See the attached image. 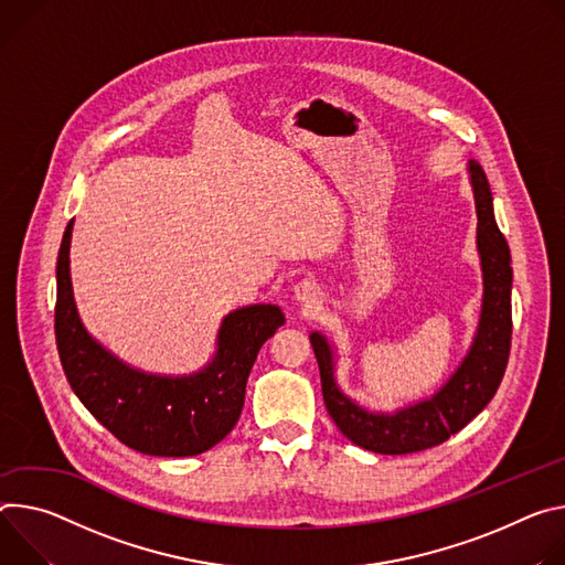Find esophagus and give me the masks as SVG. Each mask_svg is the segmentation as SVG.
<instances>
[{
	"mask_svg": "<svg viewBox=\"0 0 565 565\" xmlns=\"http://www.w3.org/2000/svg\"><path fill=\"white\" fill-rule=\"evenodd\" d=\"M296 298L305 305V307H317L319 305V287H317V282H311V280H300L298 285H296Z\"/></svg>",
	"mask_w": 565,
	"mask_h": 565,
	"instance_id": "obj_1",
	"label": "esophagus"
}]
</instances>
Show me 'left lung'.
<instances>
[{"mask_svg": "<svg viewBox=\"0 0 565 565\" xmlns=\"http://www.w3.org/2000/svg\"><path fill=\"white\" fill-rule=\"evenodd\" d=\"M469 172L478 211L484 298L473 345L447 386L428 402L395 415H372L337 388L328 341L319 332L309 337L319 361L321 391L330 417L350 443L372 454L404 456L447 443L491 402L503 382L512 348V256L505 235L493 220L491 191L482 168L471 161Z\"/></svg>", "mask_w": 565, "mask_h": 565, "instance_id": "8db88e82", "label": "left lung"}]
</instances>
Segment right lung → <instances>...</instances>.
I'll return each instance as SVG.
<instances>
[{
  "mask_svg": "<svg viewBox=\"0 0 565 565\" xmlns=\"http://www.w3.org/2000/svg\"><path fill=\"white\" fill-rule=\"evenodd\" d=\"M72 222L57 254L55 343L67 382L85 408L118 443L146 456L185 458L215 447L235 426L248 372L267 339L285 323L276 305L228 315L215 361L183 380L154 377L122 365L83 328L70 278Z\"/></svg>",
  "mask_w": 565,
  "mask_h": 565,
  "instance_id": "obj_1",
  "label": "right lung"
}]
</instances>
